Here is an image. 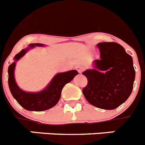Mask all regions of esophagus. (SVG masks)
I'll use <instances>...</instances> for the list:
<instances>
[{"mask_svg": "<svg viewBox=\"0 0 145 145\" xmlns=\"http://www.w3.org/2000/svg\"><path fill=\"white\" fill-rule=\"evenodd\" d=\"M76 69L78 71V72H79V74H82V71H83V70H84V68H83V67H82V66H76Z\"/></svg>", "mask_w": 145, "mask_h": 145, "instance_id": "esophagus-1", "label": "esophagus"}]
</instances>
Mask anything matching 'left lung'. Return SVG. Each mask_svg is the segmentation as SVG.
I'll use <instances>...</instances> for the list:
<instances>
[{"instance_id":"obj_1","label":"left lung","mask_w":145,"mask_h":145,"mask_svg":"<svg viewBox=\"0 0 145 145\" xmlns=\"http://www.w3.org/2000/svg\"><path fill=\"white\" fill-rule=\"evenodd\" d=\"M97 47L101 59L94 60V69L82 73L88 80L82 91L93 106L114 109L125 102L132 91L135 79L133 61L117 43L103 42Z\"/></svg>"}]
</instances>
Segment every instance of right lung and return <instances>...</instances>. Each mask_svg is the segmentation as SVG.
<instances>
[{
    "instance_id": "obj_1",
    "label": "right lung",
    "mask_w": 145,
    "mask_h": 145,
    "mask_svg": "<svg viewBox=\"0 0 145 145\" xmlns=\"http://www.w3.org/2000/svg\"><path fill=\"white\" fill-rule=\"evenodd\" d=\"M36 46H44L41 44H32L15 56V61L8 66V86L13 97L22 107L28 111L41 112L54 106L59 101L62 89L65 84L71 82L79 74L76 70L59 73L52 79L46 88L39 92H26L20 89L15 81L14 70L16 63L30 49Z\"/></svg>"
}]
</instances>
